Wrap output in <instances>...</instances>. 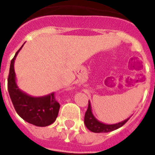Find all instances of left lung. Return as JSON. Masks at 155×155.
<instances>
[{"label":"left lung","mask_w":155,"mask_h":155,"mask_svg":"<svg viewBox=\"0 0 155 155\" xmlns=\"http://www.w3.org/2000/svg\"><path fill=\"white\" fill-rule=\"evenodd\" d=\"M130 117L125 119V120L120 121V122L116 123V124H105L101 121H100L95 117L92 111V106L91 103L88 101V107L85 113L84 116V124L86 127L93 133H108L113 130H117L120 127H121L123 125H125L127 122Z\"/></svg>","instance_id":"left-lung-1"}]
</instances>
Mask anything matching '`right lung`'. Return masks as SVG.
<instances>
[{
	"instance_id": "add662e5",
	"label": "right lung",
	"mask_w": 155,
	"mask_h": 155,
	"mask_svg": "<svg viewBox=\"0 0 155 155\" xmlns=\"http://www.w3.org/2000/svg\"><path fill=\"white\" fill-rule=\"evenodd\" d=\"M23 45L11 60L8 77V93L16 112L23 120L36 126L45 127L54 122L60 105L54 97V92L43 97H32L18 87L16 82L14 61Z\"/></svg>"
}]
</instances>
